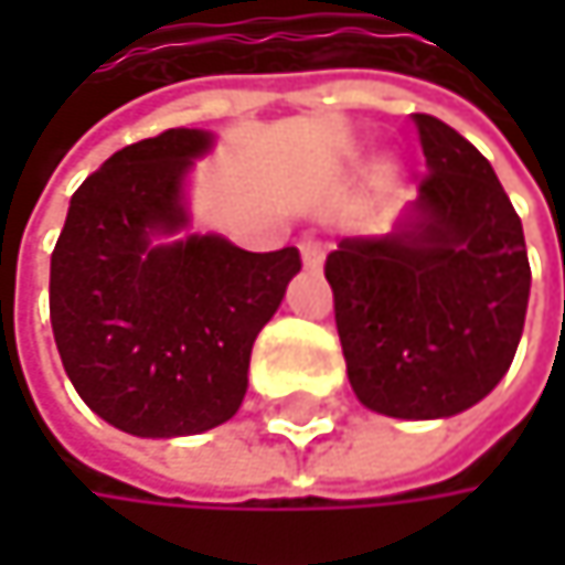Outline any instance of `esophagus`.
<instances>
[{"label": "esophagus", "instance_id": "esophagus-1", "mask_svg": "<svg viewBox=\"0 0 565 565\" xmlns=\"http://www.w3.org/2000/svg\"><path fill=\"white\" fill-rule=\"evenodd\" d=\"M300 255H303V265H307V268H320V265H323V245L313 242V238L300 242Z\"/></svg>", "mask_w": 565, "mask_h": 565}]
</instances>
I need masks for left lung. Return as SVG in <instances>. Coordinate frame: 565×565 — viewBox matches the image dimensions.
Returning a JSON list of instances; mask_svg holds the SVG:
<instances>
[{"label":"left lung","mask_w":565,"mask_h":565,"mask_svg":"<svg viewBox=\"0 0 565 565\" xmlns=\"http://www.w3.org/2000/svg\"><path fill=\"white\" fill-rule=\"evenodd\" d=\"M425 175L393 235L327 255L337 333L356 398L393 418H448L513 363L530 262L491 163L448 124L415 114Z\"/></svg>","instance_id":"8db88e82"}]
</instances>
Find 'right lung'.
<instances>
[{
    "mask_svg": "<svg viewBox=\"0 0 565 565\" xmlns=\"http://www.w3.org/2000/svg\"><path fill=\"white\" fill-rule=\"evenodd\" d=\"M209 143L175 127L117 150L71 195L52 252L64 373L104 422L140 438L199 435L238 412L255 337L300 271L297 248L150 242L185 228L182 175Z\"/></svg>",
    "mask_w": 565,
    "mask_h": 565,
    "instance_id": "obj_1",
    "label": "right lung"
}]
</instances>
